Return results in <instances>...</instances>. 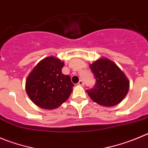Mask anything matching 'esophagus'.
<instances>
[{"label":"esophagus","mask_w":148,"mask_h":148,"mask_svg":"<svg viewBox=\"0 0 148 148\" xmlns=\"http://www.w3.org/2000/svg\"><path fill=\"white\" fill-rule=\"evenodd\" d=\"M77 85H81V86H83L84 85V82L82 80H79V82L77 83Z\"/></svg>","instance_id":"esophagus-1"}]
</instances>
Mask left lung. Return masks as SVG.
<instances>
[{"label":"left lung","instance_id":"obj_1","mask_svg":"<svg viewBox=\"0 0 148 148\" xmlns=\"http://www.w3.org/2000/svg\"><path fill=\"white\" fill-rule=\"evenodd\" d=\"M96 79L95 86L87 93L93 101L104 107H113L121 102L129 90V81L114 62L99 58L90 65Z\"/></svg>","mask_w":148,"mask_h":148}]
</instances>
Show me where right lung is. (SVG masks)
I'll return each mask as SVG.
<instances>
[{
    "label": "right lung",
    "mask_w": 148,
    "mask_h": 148,
    "mask_svg": "<svg viewBox=\"0 0 148 148\" xmlns=\"http://www.w3.org/2000/svg\"><path fill=\"white\" fill-rule=\"evenodd\" d=\"M63 61L53 56L45 58L34 67L25 82L27 96L36 105L54 110L66 101L74 84L69 75L62 73Z\"/></svg>",
    "instance_id": "1"
}]
</instances>
